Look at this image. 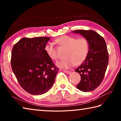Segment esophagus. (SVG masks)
Returning <instances> with one entry per match:
<instances>
[{"label": "esophagus", "instance_id": "obj_1", "mask_svg": "<svg viewBox=\"0 0 121 121\" xmlns=\"http://www.w3.org/2000/svg\"><path fill=\"white\" fill-rule=\"evenodd\" d=\"M63 71H64V72L65 73H67V74H69V73H70V71H68V70H63Z\"/></svg>", "mask_w": 121, "mask_h": 121}]
</instances>
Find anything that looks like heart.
Wrapping results in <instances>:
<instances>
[{
    "mask_svg": "<svg viewBox=\"0 0 121 121\" xmlns=\"http://www.w3.org/2000/svg\"><path fill=\"white\" fill-rule=\"evenodd\" d=\"M60 46L66 48L65 53V58L56 63L57 66L68 69L75 65H79L86 59L90 50L89 40L85 37L77 38L75 37L64 35L56 39ZM47 55L53 60H57L59 56L56 48L52 43L45 46Z\"/></svg>",
    "mask_w": 121,
    "mask_h": 121,
    "instance_id": "b5f03b06",
    "label": "heart"
}]
</instances>
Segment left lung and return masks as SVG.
<instances>
[{
    "label": "left lung",
    "instance_id": "1",
    "mask_svg": "<svg viewBox=\"0 0 121 121\" xmlns=\"http://www.w3.org/2000/svg\"><path fill=\"white\" fill-rule=\"evenodd\" d=\"M73 33L80 34L87 38L90 50L86 59L75 69L81 75V81L76 86L83 92L93 91L100 85L105 76L109 60L107 45L104 38L93 30H77Z\"/></svg>",
    "mask_w": 121,
    "mask_h": 121
}]
</instances>
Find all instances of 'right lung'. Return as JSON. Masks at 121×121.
Masks as SVG:
<instances>
[{
    "label": "right lung",
    "mask_w": 121,
    "mask_h": 121,
    "mask_svg": "<svg viewBox=\"0 0 121 121\" xmlns=\"http://www.w3.org/2000/svg\"><path fill=\"white\" fill-rule=\"evenodd\" d=\"M50 37H24L12 51V69L20 86L32 95L45 93L51 89L59 68L45 51Z\"/></svg>",
    "instance_id": "1"
}]
</instances>
